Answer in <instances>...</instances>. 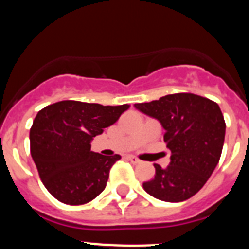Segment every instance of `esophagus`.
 Returning <instances> with one entry per match:
<instances>
[{"instance_id":"1","label":"esophagus","mask_w":249,"mask_h":249,"mask_svg":"<svg viewBox=\"0 0 249 249\" xmlns=\"http://www.w3.org/2000/svg\"><path fill=\"white\" fill-rule=\"evenodd\" d=\"M127 160H131V163H133V164H136L140 162V160H138L137 157H135V156H127Z\"/></svg>"}]
</instances>
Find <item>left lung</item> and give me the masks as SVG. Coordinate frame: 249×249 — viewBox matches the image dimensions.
Listing matches in <instances>:
<instances>
[{"label": "left lung", "mask_w": 249, "mask_h": 249, "mask_svg": "<svg viewBox=\"0 0 249 249\" xmlns=\"http://www.w3.org/2000/svg\"><path fill=\"white\" fill-rule=\"evenodd\" d=\"M135 107L160 121L171 151L167 168L153 164L156 175L144 182V191L164 202L191 198L206 184L221 158L226 122L219 106L198 94L175 93Z\"/></svg>", "instance_id": "8db88e82"}]
</instances>
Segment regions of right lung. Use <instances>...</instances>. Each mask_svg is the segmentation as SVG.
Returning <instances> with one entry per match:
<instances>
[{
	"instance_id": "right-lung-1",
	"label": "right lung",
	"mask_w": 249,
	"mask_h": 249,
	"mask_svg": "<svg viewBox=\"0 0 249 249\" xmlns=\"http://www.w3.org/2000/svg\"><path fill=\"white\" fill-rule=\"evenodd\" d=\"M129 108L61 101L37 113L30 129L31 156L48 192L65 204L78 206L105 190L109 169L120 155L91 151V141Z\"/></svg>"
}]
</instances>
